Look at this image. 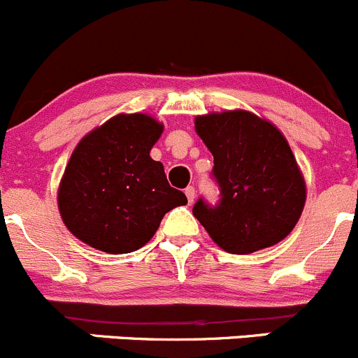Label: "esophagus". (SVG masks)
I'll list each match as a JSON object with an SVG mask.
<instances>
[{"instance_id":"obj_1","label":"esophagus","mask_w":358,"mask_h":358,"mask_svg":"<svg viewBox=\"0 0 358 358\" xmlns=\"http://www.w3.org/2000/svg\"><path fill=\"white\" fill-rule=\"evenodd\" d=\"M184 193H186L187 201H189V203H193L194 196H196V193H194V187H193V186H187L186 189H184Z\"/></svg>"}]
</instances>
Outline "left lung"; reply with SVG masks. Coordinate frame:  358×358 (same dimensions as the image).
I'll list each match as a JSON object with an SVG mask.
<instances>
[{
	"mask_svg": "<svg viewBox=\"0 0 358 358\" xmlns=\"http://www.w3.org/2000/svg\"><path fill=\"white\" fill-rule=\"evenodd\" d=\"M194 130L214 157L217 205L203 198L193 215L231 254H250L284 240L299 221L306 184L284 134L254 113L196 116Z\"/></svg>",
	"mask_w": 358,
	"mask_h": 358,
	"instance_id": "1",
	"label": "left lung"
}]
</instances>
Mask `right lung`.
<instances>
[{"label":"right lung","instance_id":"add662e5","mask_svg":"<svg viewBox=\"0 0 358 358\" xmlns=\"http://www.w3.org/2000/svg\"><path fill=\"white\" fill-rule=\"evenodd\" d=\"M162 132L143 113L116 115L78 143L57 194L60 217L78 240L102 252H134L169 210L187 203L150 157Z\"/></svg>","mask_w":358,"mask_h":358}]
</instances>
